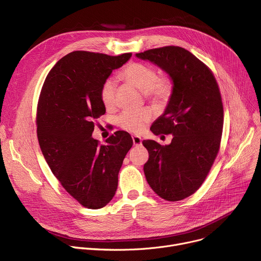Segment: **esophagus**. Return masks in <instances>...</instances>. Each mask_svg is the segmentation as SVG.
Listing matches in <instances>:
<instances>
[{"label": "esophagus", "instance_id": "34e87169", "mask_svg": "<svg viewBox=\"0 0 261 261\" xmlns=\"http://www.w3.org/2000/svg\"><path fill=\"white\" fill-rule=\"evenodd\" d=\"M132 140L134 146H141V143H143V139L139 136H132Z\"/></svg>", "mask_w": 261, "mask_h": 261}]
</instances>
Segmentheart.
<instances>
[{
	"instance_id": "obj_1",
	"label": "heart",
	"mask_w": 261,
	"mask_h": 261,
	"mask_svg": "<svg viewBox=\"0 0 261 261\" xmlns=\"http://www.w3.org/2000/svg\"><path fill=\"white\" fill-rule=\"evenodd\" d=\"M121 76L128 83L144 91L145 96L155 103L167 102L173 90V83L168 77H158L156 69L148 64L133 62L128 64ZM115 82L113 79L104 81L101 87V99L107 109L115 105ZM153 113L149 108L139 110H125L117 117V125L122 129L132 132H143L152 120Z\"/></svg>"
}]
</instances>
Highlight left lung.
<instances>
[{
  "label": "left lung",
  "mask_w": 261,
  "mask_h": 261,
  "mask_svg": "<svg viewBox=\"0 0 261 261\" xmlns=\"http://www.w3.org/2000/svg\"><path fill=\"white\" fill-rule=\"evenodd\" d=\"M135 56L160 67L173 82L167 108L151 126L155 135L172 134V143L143 141L149 152L144 172L159 197L180 201L198 191L218 155L224 124L220 89L211 70L180 46Z\"/></svg>",
  "instance_id": "left-lung-1"
}]
</instances>
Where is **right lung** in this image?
<instances>
[{"instance_id": "obj_1", "label": "right lung", "mask_w": 261, "mask_h": 261, "mask_svg": "<svg viewBox=\"0 0 261 261\" xmlns=\"http://www.w3.org/2000/svg\"><path fill=\"white\" fill-rule=\"evenodd\" d=\"M131 56L72 52L54 65L41 88L36 117L41 152L65 191L86 208L99 209L112 200L133 145L125 131H116L105 146L91 137L94 120L106 112L101 87Z\"/></svg>"}]
</instances>
